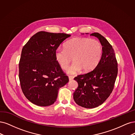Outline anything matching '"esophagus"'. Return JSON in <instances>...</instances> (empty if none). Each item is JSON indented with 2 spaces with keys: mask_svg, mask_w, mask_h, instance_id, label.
Returning a JSON list of instances; mask_svg holds the SVG:
<instances>
[{
  "mask_svg": "<svg viewBox=\"0 0 135 135\" xmlns=\"http://www.w3.org/2000/svg\"><path fill=\"white\" fill-rule=\"evenodd\" d=\"M68 78H69V81H71V80H73V79H74V77L71 76H69L68 77Z\"/></svg>",
  "mask_w": 135,
  "mask_h": 135,
  "instance_id": "obj_1",
  "label": "esophagus"
}]
</instances>
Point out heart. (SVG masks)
I'll use <instances>...</instances> for the list:
<instances>
[{
  "instance_id": "1",
  "label": "heart",
  "mask_w": 135,
  "mask_h": 135,
  "mask_svg": "<svg viewBox=\"0 0 135 135\" xmlns=\"http://www.w3.org/2000/svg\"><path fill=\"white\" fill-rule=\"evenodd\" d=\"M102 53V45L96 39L78 37L65 43L64 49H56L55 58L63 69H67L73 58L75 62L67 69V72L74 75L82 69L85 72L93 70L100 60Z\"/></svg>"
}]
</instances>
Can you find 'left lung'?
<instances>
[{"instance_id": "1", "label": "left lung", "mask_w": 135, "mask_h": 135, "mask_svg": "<svg viewBox=\"0 0 135 135\" xmlns=\"http://www.w3.org/2000/svg\"><path fill=\"white\" fill-rule=\"evenodd\" d=\"M90 35L98 37L100 42L103 46L102 58L93 70L75 77L78 88L73 93L77 104L90 109L102 105L110 96L118 74V63L112 46L98 32Z\"/></svg>"}]
</instances>
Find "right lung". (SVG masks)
I'll return each instance as SVG.
<instances>
[{"label": "right lung", "instance_id": "add662e5", "mask_svg": "<svg viewBox=\"0 0 135 135\" xmlns=\"http://www.w3.org/2000/svg\"><path fill=\"white\" fill-rule=\"evenodd\" d=\"M71 35L40 31L23 47L19 63L22 91L30 102L46 107L56 101L59 89L69 79L55 58L60 44Z\"/></svg>", "mask_w": 135, "mask_h": 135}]
</instances>
